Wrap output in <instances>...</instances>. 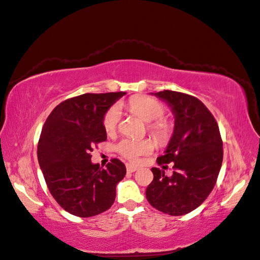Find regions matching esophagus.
Here are the masks:
<instances>
[{
    "label": "esophagus",
    "instance_id": "obj_1",
    "mask_svg": "<svg viewBox=\"0 0 260 260\" xmlns=\"http://www.w3.org/2000/svg\"><path fill=\"white\" fill-rule=\"evenodd\" d=\"M137 167H135V165H132V164H127L126 165V170H127V172H129V173H133V172H135V171H137Z\"/></svg>",
    "mask_w": 260,
    "mask_h": 260
}]
</instances>
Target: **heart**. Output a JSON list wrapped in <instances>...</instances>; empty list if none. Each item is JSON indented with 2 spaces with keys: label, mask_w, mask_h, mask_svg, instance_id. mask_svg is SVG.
Masks as SVG:
<instances>
[{
  "label": "heart",
  "mask_w": 260,
  "mask_h": 260,
  "mask_svg": "<svg viewBox=\"0 0 260 260\" xmlns=\"http://www.w3.org/2000/svg\"><path fill=\"white\" fill-rule=\"evenodd\" d=\"M129 107L142 119L150 123L148 124V128L158 140H164L169 135L170 125L167 120L161 118L165 112L162 103H159L152 97L141 96L132 99L129 102ZM120 115L121 112L118 105H114L105 114L103 118V125L107 134H114L116 129H117L120 121ZM153 142L148 139H124L116 145V151L121 156L129 159L132 162H136L142 155L150 154L153 151Z\"/></svg>",
  "instance_id": "obj_1"
}]
</instances>
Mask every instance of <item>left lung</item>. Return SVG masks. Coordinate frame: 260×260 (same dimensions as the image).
Returning <instances> with one entry per match:
<instances>
[{"label":"left lung","mask_w":260,"mask_h":260,"mask_svg":"<svg viewBox=\"0 0 260 260\" xmlns=\"http://www.w3.org/2000/svg\"><path fill=\"white\" fill-rule=\"evenodd\" d=\"M152 93V92H151ZM172 109L174 129L158 165L173 162V174L152 168L154 179L146 189L153 208L171 215H183L206 200L217 182L223 150L213 115L198 98L163 90L152 93Z\"/></svg>","instance_id":"1"}]
</instances>
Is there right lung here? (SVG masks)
<instances>
[{
	"mask_svg": "<svg viewBox=\"0 0 260 260\" xmlns=\"http://www.w3.org/2000/svg\"><path fill=\"white\" fill-rule=\"evenodd\" d=\"M126 92L84 93L60 103L49 115L38 143V161L48 189L66 211L87 218L113 206L123 162L106 169L91 163L92 147L107 140L103 118Z\"/></svg>",
	"mask_w": 260,
	"mask_h": 260,
	"instance_id": "obj_1",
	"label": "right lung"
}]
</instances>
